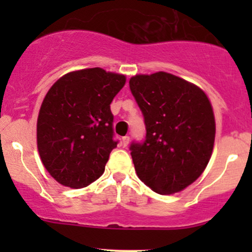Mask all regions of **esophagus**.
I'll use <instances>...</instances> for the list:
<instances>
[{
	"instance_id": "esophagus-1",
	"label": "esophagus",
	"mask_w": 252,
	"mask_h": 252,
	"mask_svg": "<svg viewBox=\"0 0 252 252\" xmlns=\"http://www.w3.org/2000/svg\"><path fill=\"white\" fill-rule=\"evenodd\" d=\"M129 141H130V137H129V136H123V137H122V144H123L124 147L128 146Z\"/></svg>"
}]
</instances>
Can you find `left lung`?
<instances>
[{
  "label": "left lung",
  "mask_w": 252,
  "mask_h": 252,
  "mask_svg": "<svg viewBox=\"0 0 252 252\" xmlns=\"http://www.w3.org/2000/svg\"><path fill=\"white\" fill-rule=\"evenodd\" d=\"M129 86L146 126L144 140L129 147L137 176L158 194L186 189L212 154L216 122L209 98L166 72L135 76Z\"/></svg>",
  "instance_id": "left-lung-1"
}]
</instances>
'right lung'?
<instances>
[{
  "mask_svg": "<svg viewBox=\"0 0 252 252\" xmlns=\"http://www.w3.org/2000/svg\"><path fill=\"white\" fill-rule=\"evenodd\" d=\"M126 77L103 68L65 74L40 108L36 137L40 158L59 184L83 189L104 173L115 140L110 104Z\"/></svg>",
  "mask_w": 252,
  "mask_h": 252,
  "instance_id": "1",
  "label": "right lung"
}]
</instances>
